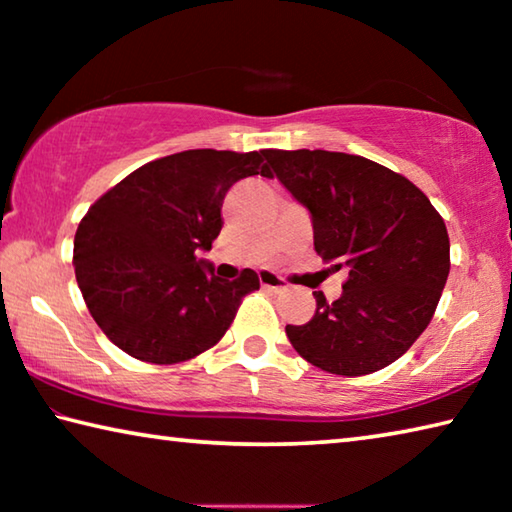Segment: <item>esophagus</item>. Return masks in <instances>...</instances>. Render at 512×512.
<instances>
[{"label": "esophagus", "mask_w": 512, "mask_h": 512, "mask_svg": "<svg viewBox=\"0 0 512 512\" xmlns=\"http://www.w3.org/2000/svg\"><path fill=\"white\" fill-rule=\"evenodd\" d=\"M259 284H262L266 291H273V293H282L284 289H287V282H284L280 275H275L271 271L259 273Z\"/></svg>", "instance_id": "esophagus-1"}]
</instances>
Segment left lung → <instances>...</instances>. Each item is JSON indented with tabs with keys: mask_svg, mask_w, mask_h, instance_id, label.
Returning <instances> with one entry per match:
<instances>
[{
	"mask_svg": "<svg viewBox=\"0 0 512 512\" xmlns=\"http://www.w3.org/2000/svg\"><path fill=\"white\" fill-rule=\"evenodd\" d=\"M280 183L307 207L316 253L348 271L339 300L287 325L302 359L332 375L391 366L431 323L449 275L443 216L409 178L361 155L266 149Z\"/></svg>",
	"mask_w": 512,
	"mask_h": 512,
	"instance_id": "1",
	"label": "left lung"
}]
</instances>
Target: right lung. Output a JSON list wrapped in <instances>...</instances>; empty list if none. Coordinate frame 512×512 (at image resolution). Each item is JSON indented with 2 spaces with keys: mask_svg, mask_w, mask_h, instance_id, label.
<instances>
[{
  "mask_svg": "<svg viewBox=\"0 0 512 512\" xmlns=\"http://www.w3.org/2000/svg\"><path fill=\"white\" fill-rule=\"evenodd\" d=\"M248 176L273 178L264 151L173 153L128 173L83 216L76 282L119 350L171 366L223 339L259 277L244 268L237 280H221L196 255L219 237L228 189Z\"/></svg>",
  "mask_w": 512,
  "mask_h": 512,
  "instance_id": "right-lung-1",
  "label": "right lung"
}]
</instances>
